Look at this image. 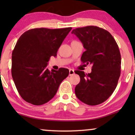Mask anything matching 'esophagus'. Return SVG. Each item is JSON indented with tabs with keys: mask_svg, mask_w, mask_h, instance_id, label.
I'll use <instances>...</instances> for the list:
<instances>
[{
	"mask_svg": "<svg viewBox=\"0 0 135 135\" xmlns=\"http://www.w3.org/2000/svg\"><path fill=\"white\" fill-rule=\"evenodd\" d=\"M74 74H75V72H74V70H72V69L69 70V75H73Z\"/></svg>",
	"mask_w": 135,
	"mask_h": 135,
	"instance_id": "1",
	"label": "esophagus"
}]
</instances>
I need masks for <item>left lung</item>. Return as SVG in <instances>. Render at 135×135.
Listing matches in <instances>:
<instances>
[{
  "instance_id": "obj_1",
  "label": "left lung",
  "mask_w": 135,
  "mask_h": 135,
  "mask_svg": "<svg viewBox=\"0 0 135 135\" xmlns=\"http://www.w3.org/2000/svg\"><path fill=\"white\" fill-rule=\"evenodd\" d=\"M86 49L81 56L83 63L92 65L90 74L75 70L80 83L75 86L79 100L89 105L103 103L115 89L120 75L121 57L115 39L108 31L95 26L74 29Z\"/></svg>"
}]
</instances>
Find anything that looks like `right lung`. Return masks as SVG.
<instances>
[{
	"label": "right lung",
	"mask_w": 135,
	"mask_h": 135,
	"mask_svg": "<svg viewBox=\"0 0 135 135\" xmlns=\"http://www.w3.org/2000/svg\"><path fill=\"white\" fill-rule=\"evenodd\" d=\"M72 28L31 29L20 36L12 53L11 74L17 90L28 103L41 105L55 97L59 86L69 75V69L47 68L51 56Z\"/></svg>",
	"instance_id": "1"
}]
</instances>
